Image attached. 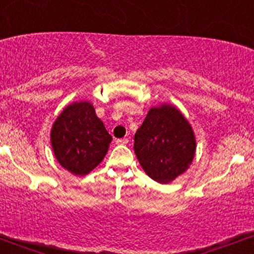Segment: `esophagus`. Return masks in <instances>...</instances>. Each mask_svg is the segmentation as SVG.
<instances>
[{
	"label": "esophagus",
	"mask_w": 254,
	"mask_h": 254,
	"mask_svg": "<svg viewBox=\"0 0 254 254\" xmlns=\"http://www.w3.org/2000/svg\"><path fill=\"white\" fill-rule=\"evenodd\" d=\"M116 143H117V144H127V143H129V139H127V138H117V139H116Z\"/></svg>",
	"instance_id": "1"
}]
</instances>
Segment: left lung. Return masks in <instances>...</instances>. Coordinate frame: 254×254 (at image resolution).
Returning a JSON list of instances; mask_svg holds the SVG:
<instances>
[{"label": "left lung", "mask_w": 254, "mask_h": 254, "mask_svg": "<svg viewBox=\"0 0 254 254\" xmlns=\"http://www.w3.org/2000/svg\"><path fill=\"white\" fill-rule=\"evenodd\" d=\"M133 150L151 179L168 184L191 165L196 138L183 113L173 105L162 104L149 110L135 133Z\"/></svg>", "instance_id": "obj_1"}]
</instances>
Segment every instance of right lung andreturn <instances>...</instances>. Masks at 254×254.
Returning a JSON list of instances; mask_svg holds the SVG:
<instances>
[{"label":"right lung","instance_id":"obj_1","mask_svg":"<svg viewBox=\"0 0 254 254\" xmlns=\"http://www.w3.org/2000/svg\"><path fill=\"white\" fill-rule=\"evenodd\" d=\"M112 136L97 117L93 105H68L51 129V144L57 161L75 176H84L103 161Z\"/></svg>","mask_w":254,"mask_h":254}]
</instances>
